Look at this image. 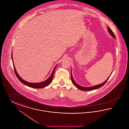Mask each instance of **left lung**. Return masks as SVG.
Listing matches in <instances>:
<instances>
[{"label":"left lung","mask_w":129,"mask_h":129,"mask_svg":"<svg viewBox=\"0 0 129 129\" xmlns=\"http://www.w3.org/2000/svg\"><path fill=\"white\" fill-rule=\"evenodd\" d=\"M108 31H109V34H110L112 36H113L115 39H116L115 35H114L113 32L111 30V29H110L109 27H108ZM110 76H109V77H110ZM109 77L108 78V79L105 82H104V83H101V84H100L98 85L93 86H92V87H84L78 85V84H77L76 83H75V82L74 81V80H73V77H72V73H71V80H72V83L73 84V85H74L75 87H76L78 89H80V90H83V91H91V90H95V89H98L99 88L102 87V86L103 85H104L106 83V82H107V81L108 80V79H109Z\"/></svg>","instance_id":"8db88e82"}]
</instances>
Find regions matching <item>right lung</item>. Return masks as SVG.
Instances as JSON below:
<instances>
[{
  "label": "right lung",
  "instance_id": "right-lung-1",
  "mask_svg": "<svg viewBox=\"0 0 129 129\" xmlns=\"http://www.w3.org/2000/svg\"><path fill=\"white\" fill-rule=\"evenodd\" d=\"M12 55L11 54V57H12V62H13V59H12ZM13 67H14V72H15V73L16 75L17 76V77L18 78V79L20 81H21V83H23L24 85H27L29 87L31 88H42L45 87L47 86H48L50 83H51L52 81L53 80V76H54V73L55 72V69H56V68L57 65L56 66V67H55L53 71L52 72V73L50 75V76L48 78L46 81H44V82H43L41 83H28L27 82L25 81L24 80H23L18 75V74L17 73V72H16V70L15 69V67L14 65V63H13Z\"/></svg>",
  "mask_w": 129,
  "mask_h": 129
}]
</instances>
